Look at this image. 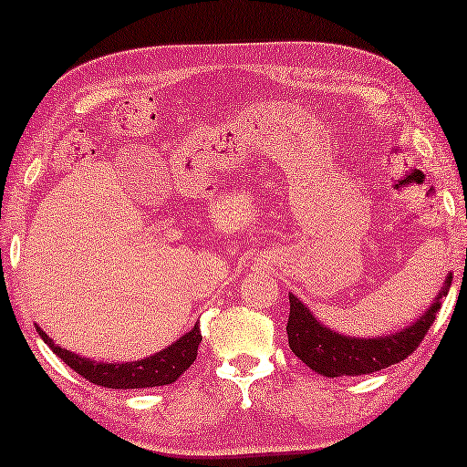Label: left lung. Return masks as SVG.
Returning a JSON list of instances; mask_svg holds the SVG:
<instances>
[{"label":"left lung","instance_id":"8db88e82","mask_svg":"<svg viewBox=\"0 0 467 467\" xmlns=\"http://www.w3.org/2000/svg\"><path fill=\"white\" fill-rule=\"evenodd\" d=\"M452 275L444 279L438 296L433 298L428 311L419 315L410 326L393 334L380 337H347L315 317L296 294H290V319H287V340L294 356L300 358L311 370L321 377H358L402 362L421 345L430 326L442 306V298L449 294Z\"/></svg>","mask_w":467,"mask_h":467}]
</instances>
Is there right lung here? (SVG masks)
Segmentation results:
<instances>
[{
    "mask_svg": "<svg viewBox=\"0 0 467 467\" xmlns=\"http://www.w3.org/2000/svg\"><path fill=\"white\" fill-rule=\"evenodd\" d=\"M36 330L52 353L63 359L71 370H76L90 383L108 387V389H146V387L171 385L188 370L190 364L196 359V351L201 345V327L194 324L192 330H188L183 337L173 340L167 349H161L154 356H148L137 362H95L90 358H82L78 353H71L63 347L55 345L48 334L36 324Z\"/></svg>",
    "mask_w": 467,
    "mask_h": 467,
    "instance_id": "right-lung-1",
    "label": "right lung"
}]
</instances>
